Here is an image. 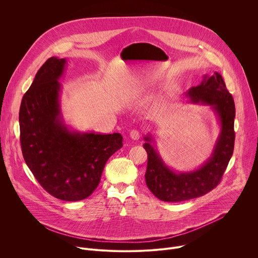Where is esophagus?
Here are the masks:
<instances>
[{
  "label": "esophagus",
  "instance_id": "esophagus-1",
  "mask_svg": "<svg viewBox=\"0 0 258 258\" xmlns=\"http://www.w3.org/2000/svg\"><path fill=\"white\" fill-rule=\"evenodd\" d=\"M130 137H131L133 140H139L140 137H141V134H140L139 131L133 130V131L130 133Z\"/></svg>",
  "mask_w": 258,
  "mask_h": 258
}]
</instances>
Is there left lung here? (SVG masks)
I'll return each mask as SVG.
<instances>
[{
    "label": "left lung",
    "mask_w": 258,
    "mask_h": 258,
    "mask_svg": "<svg viewBox=\"0 0 258 258\" xmlns=\"http://www.w3.org/2000/svg\"><path fill=\"white\" fill-rule=\"evenodd\" d=\"M193 103L210 105L218 116L220 134L209 159L198 169L176 173L166 166L151 145V136L145 137L144 148L148 154L145 173L146 185L158 199L165 202H180L201 197L213 190L233 155L235 144V103L218 72L204 76L197 87L186 94Z\"/></svg>",
    "instance_id": "1"
}]
</instances>
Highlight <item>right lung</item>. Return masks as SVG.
Wrapping results in <instances>:
<instances>
[{"label": "right lung", "instance_id": "1", "mask_svg": "<svg viewBox=\"0 0 258 258\" xmlns=\"http://www.w3.org/2000/svg\"><path fill=\"white\" fill-rule=\"evenodd\" d=\"M65 64L64 58L51 57L36 72L20 105V144L28 168L49 194L80 201L98 187L107 160L122 147V136L67 128L60 113L58 82Z\"/></svg>", "mask_w": 258, "mask_h": 258}]
</instances>
